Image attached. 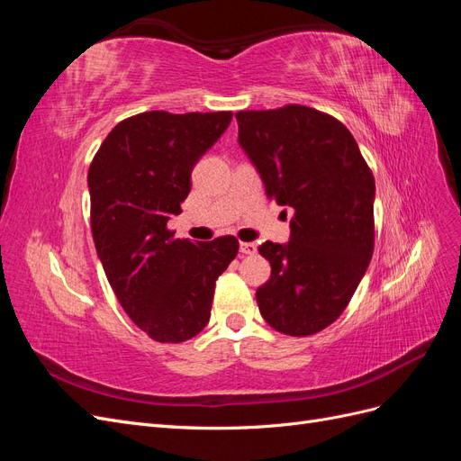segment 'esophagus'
I'll use <instances>...</instances> for the list:
<instances>
[{"label": "esophagus", "instance_id": "obj_1", "mask_svg": "<svg viewBox=\"0 0 461 461\" xmlns=\"http://www.w3.org/2000/svg\"><path fill=\"white\" fill-rule=\"evenodd\" d=\"M258 246L254 242H240V254H246V256H252L256 254Z\"/></svg>", "mask_w": 461, "mask_h": 461}]
</instances>
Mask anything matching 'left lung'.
<instances>
[{
	"label": "left lung",
	"instance_id": "left-lung-1",
	"mask_svg": "<svg viewBox=\"0 0 461 461\" xmlns=\"http://www.w3.org/2000/svg\"><path fill=\"white\" fill-rule=\"evenodd\" d=\"M239 144L265 194L294 209L286 244L263 242L269 281L256 292L261 317L310 337L346 310L375 242V178L340 121L305 105L239 111Z\"/></svg>",
	"mask_w": 461,
	"mask_h": 461
}]
</instances>
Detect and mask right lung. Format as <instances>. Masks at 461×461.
I'll return each instance as SVG.
<instances>
[{"instance_id": "1", "label": "right lung", "mask_w": 461, "mask_h": 461, "mask_svg": "<svg viewBox=\"0 0 461 461\" xmlns=\"http://www.w3.org/2000/svg\"><path fill=\"white\" fill-rule=\"evenodd\" d=\"M230 119V111H148L121 121L90 165L97 258L122 310L158 342H185L203 330L215 281L239 254L234 236L194 244L167 229L183 212L194 165Z\"/></svg>"}]
</instances>
